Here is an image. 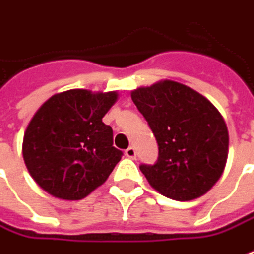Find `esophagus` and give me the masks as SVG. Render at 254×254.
I'll return each mask as SVG.
<instances>
[{
  "instance_id": "esophagus-1",
  "label": "esophagus",
  "mask_w": 254,
  "mask_h": 254,
  "mask_svg": "<svg viewBox=\"0 0 254 254\" xmlns=\"http://www.w3.org/2000/svg\"><path fill=\"white\" fill-rule=\"evenodd\" d=\"M126 156H128L131 159H134L137 156V152H135V148L134 147H128L126 149Z\"/></svg>"
}]
</instances>
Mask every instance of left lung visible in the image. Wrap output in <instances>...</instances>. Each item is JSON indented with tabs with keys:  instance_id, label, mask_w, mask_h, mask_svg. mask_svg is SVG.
Instances as JSON below:
<instances>
[{
	"instance_id": "1",
	"label": "left lung",
	"mask_w": 254,
	"mask_h": 254,
	"mask_svg": "<svg viewBox=\"0 0 254 254\" xmlns=\"http://www.w3.org/2000/svg\"><path fill=\"white\" fill-rule=\"evenodd\" d=\"M158 142L154 165L139 169L165 197L189 201L217 183L228 158V128L210 100L175 81L131 92Z\"/></svg>"
}]
</instances>
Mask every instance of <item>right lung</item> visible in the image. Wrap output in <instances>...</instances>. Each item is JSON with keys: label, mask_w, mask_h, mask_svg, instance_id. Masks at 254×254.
Returning <instances> with one entry per match:
<instances>
[{"label": "right lung", "mask_w": 254, "mask_h": 254, "mask_svg": "<svg viewBox=\"0 0 254 254\" xmlns=\"http://www.w3.org/2000/svg\"><path fill=\"white\" fill-rule=\"evenodd\" d=\"M116 92L72 89L54 95L36 112L23 135V159L30 176L49 194L81 200L122 159L113 130L102 122Z\"/></svg>", "instance_id": "obj_1"}]
</instances>
